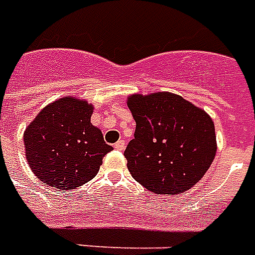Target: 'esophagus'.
I'll use <instances>...</instances> for the list:
<instances>
[{"mask_svg":"<svg viewBox=\"0 0 255 255\" xmlns=\"http://www.w3.org/2000/svg\"><path fill=\"white\" fill-rule=\"evenodd\" d=\"M113 147L116 150H124V147H126V142L124 140H119V142H116V143L113 144Z\"/></svg>","mask_w":255,"mask_h":255,"instance_id":"1","label":"esophagus"}]
</instances>
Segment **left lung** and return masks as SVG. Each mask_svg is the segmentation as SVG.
I'll use <instances>...</instances> for the list:
<instances>
[{"label":"left lung","instance_id":"8db88e82","mask_svg":"<svg viewBox=\"0 0 255 255\" xmlns=\"http://www.w3.org/2000/svg\"><path fill=\"white\" fill-rule=\"evenodd\" d=\"M136 128L124 157L129 173L155 194H182L195 186L216 155L213 120L171 93L131 95Z\"/></svg>","mask_w":255,"mask_h":255}]
</instances>
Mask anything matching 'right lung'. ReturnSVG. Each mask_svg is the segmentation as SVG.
Listing matches in <instances>:
<instances>
[{"mask_svg": "<svg viewBox=\"0 0 255 255\" xmlns=\"http://www.w3.org/2000/svg\"><path fill=\"white\" fill-rule=\"evenodd\" d=\"M93 106L65 97L43 108L24 132L31 171L47 186L71 190L91 180L113 150L91 124Z\"/></svg>", "mask_w": 255, "mask_h": 255, "instance_id": "1", "label": "right lung"}]
</instances>
